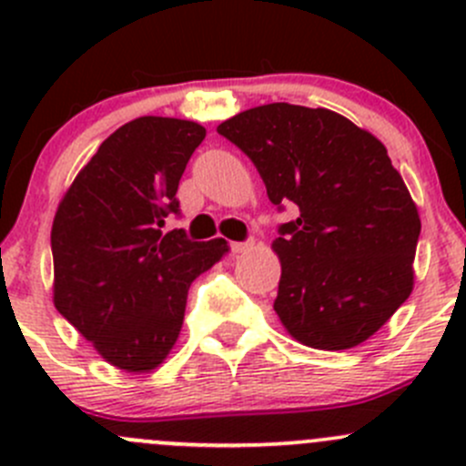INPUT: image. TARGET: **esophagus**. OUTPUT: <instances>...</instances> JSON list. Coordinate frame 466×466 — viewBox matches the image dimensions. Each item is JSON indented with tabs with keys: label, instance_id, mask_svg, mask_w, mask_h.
Returning a JSON list of instances; mask_svg holds the SVG:
<instances>
[{
	"label": "esophagus",
	"instance_id": "34e87169",
	"mask_svg": "<svg viewBox=\"0 0 466 466\" xmlns=\"http://www.w3.org/2000/svg\"><path fill=\"white\" fill-rule=\"evenodd\" d=\"M248 248H250V243H243V241H232L229 243V250L234 252V255H241V252H246Z\"/></svg>",
	"mask_w": 466,
	"mask_h": 466
}]
</instances>
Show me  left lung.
Wrapping results in <instances>:
<instances>
[{
    "label": "left lung",
    "mask_w": 466,
    "mask_h": 466,
    "mask_svg": "<svg viewBox=\"0 0 466 466\" xmlns=\"http://www.w3.org/2000/svg\"><path fill=\"white\" fill-rule=\"evenodd\" d=\"M259 171L272 205H295L272 250L275 311L313 350H350L412 293L421 220L385 146L327 107L268 103L218 126Z\"/></svg>",
    "instance_id": "left-lung-1"
}]
</instances>
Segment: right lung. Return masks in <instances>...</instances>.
Wrapping results in <instances>:
<instances>
[{
    "mask_svg": "<svg viewBox=\"0 0 466 466\" xmlns=\"http://www.w3.org/2000/svg\"><path fill=\"white\" fill-rule=\"evenodd\" d=\"M203 139L196 121H128L98 146L56 211V309L124 372H150L167 359L191 281L228 252L223 238L162 232L180 211L177 185Z\"/></svg>",
    "mask_w": 466,
    "mask_h": 466,
    "instance_id": "add662e5",
    "label": "right lung"
}]
</instances>
